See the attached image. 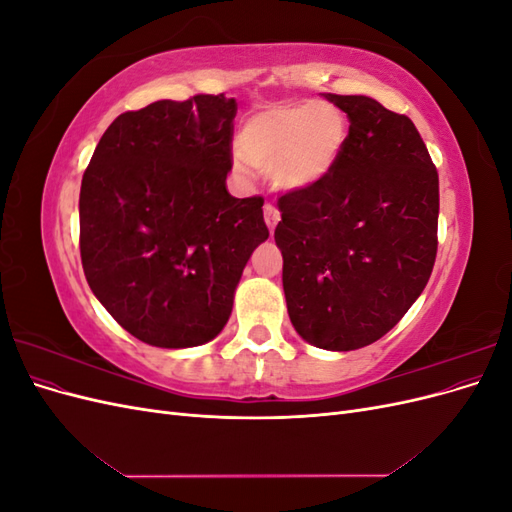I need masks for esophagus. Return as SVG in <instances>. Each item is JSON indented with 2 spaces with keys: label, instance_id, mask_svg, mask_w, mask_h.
<instances>
[{
  "label": "esophagus",
  "instance_id": "34e87169",
  "mask_svg": "<svg viewBox=\"0 0 512 512\" xmlns=\"http://www.w3.org/2000/svg\"><path fill=\"white\" fill-rule=\"evenodd\" d=\"M265 222H267V226H269L271 232L275 230L277 222H280V209H277V207L271 205V203L265 205Z\"/></svg>",
  "mask_w": 512,
  "mask_h": 512
}]
</instances>
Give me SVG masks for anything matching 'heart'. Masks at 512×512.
Instances as JSON below:
<instances>
[{
  "mask_svg": "<svg viewBox=\"0 0 512 512\" xmlns=\"http://www.w3.org/2000/svg\"><path fill=\"white\" fill-rule=\"evenodd\" d=\"M348 123L339 108L294 102L265 108L245 121L235 168L273 170L282 190H303L327 177L346 147Z\"/></svg>",
  "mask_w": 512,
  "mask_h": 512,
  "instance_id": "heart-1",
  "label": "heart"
}]
</instances>
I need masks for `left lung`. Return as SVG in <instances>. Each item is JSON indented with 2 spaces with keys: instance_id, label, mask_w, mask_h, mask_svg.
Segmentation results:
<instances>
[{
  "instance_id": "left-lung-1",
  "label": "left lung",
  "mask_w": 512,
  "mask_h": 512,
  "mask_svg": "<svg viewBox=\"0 0 512 512\" xmlns=\"http://www.w3.org/2000/svg\"><path fill=\"white\" fill-rule=\"evenodd\" d=\"M348 115L331 173L277 200L294 331L346 352L378 342L421 297L438 252L440 188L421 134L367 96L322 94Z\"/></svg>"
}]
</instances>
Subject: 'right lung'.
Segmentation results:
<instances>
[{"label": "right lung", "mask_w": 512, "mask_h": 512, "mask_svg": "<svg viewBox=\"0 0 512 512\" xmlns=\"http://www.w3.org/2000/svg\"><path fill=\"white\" fill-rule=\"evenodd\" d=\"M235 115L224 94L128 111L83 175L87 284L149 346L192 348L220 335L247 260L269 237L262 196L226 190Z\"/></svg>", "instance_id": "right-lung-1"}]
</instances>
